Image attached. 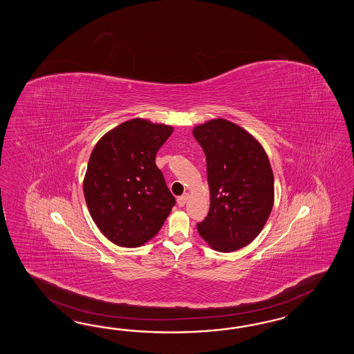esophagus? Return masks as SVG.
<instances>
[{"instance_id":"1","label":"esophagus","mask_w":354,"mask_h":354,"mask_svg":"<svg viewBox=\"0 0 354 354\" xmlns=\"http://www.w3.org/2000/svg\"><path fill=\"white\" fill-rule=\"evenodd\" d=\"M187 201H188V193H184L183 196L180 197H178V205L183 207L184 205L187 204Z\"/></svg>"}]
</instances>
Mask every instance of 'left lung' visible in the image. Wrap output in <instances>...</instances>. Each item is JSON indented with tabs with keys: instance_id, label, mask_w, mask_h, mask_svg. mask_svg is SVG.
Returning a JSON list of instances; mask_svg holds the SVG:
<instances>
[{
	"instance_id": "1",
	"label": "left lung",
	"mask_w": 354,
	"mask_h": 354,
	"mask_svg": "<svg viewBox=\"0 0 354 354\" xmlns=\"http://www.w3.org/2000/svg\"><path fill=\"white\" fill-rule=\"evenodd\" d=\"M206 156L210 209L197 225L209 247L234 252L252 243L274 205V174L268 154L253 135L223 118L192 131Z\"/></svg>"
}]
</instances>
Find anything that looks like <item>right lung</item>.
<instances>
[{"label": "right lung", "mask_w": 354, "mask_h": 354, "mask_svg": "<svg viewBox=\"0 0 354 354\" xmlns=\"http://www.w3.org/2000/svg\"><path fill=\"white\" fill-rule=\"evenodd\" d=\"M171 126L133 118L110 129L88 161L83 191L100 231L119 247L138 248L161 230L175 198L156 154Z\"/></svg>", "instance_id": "add662e5"}]
</instances>
